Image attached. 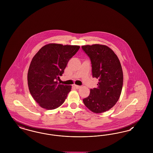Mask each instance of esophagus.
<instances>
[{
    "instance_id": "esophagus-1",
    "label": "esophagus",
    "mask_w": 153,
    "mask_h": 153,
    "mask_svg": "<svg viewBox=\"0 0 153 153\" xmlns=\"http://www.w3.org/2000/svg\"><path fill=\"white\" fill-rule=\"evenodd\" d=\"M73 87H74V88L75 89H80V88H81V86H79V85H73Z\"/></svg>"
}]
</instances>
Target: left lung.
I'll use <instances>...</instances> for the list:
<instances>
[{
	"instance_id": "8db88e82",
	"label": "left lung",
	"mask_w": 153,
	"mask_h": 153,
	"mask_svg": "<svg viewBox=\"0 0 153 153\" xmlns=\"http://www.w3.org/2000/svg\"><path fill=\"white\" fill-rule=\"evenodd\" d=\"M81 48L91 59L93 77L99 80L97 88L91 89L83 102L94 113L105 112L115 105L122 90L123 74L120 61L105 45L95 44Z\"/></svg>"
}]
</instances>
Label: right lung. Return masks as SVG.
I'll return each instance as SVG.
<instances>
[{
  "mask_svg": "<svg viewBox=\"0 0 153 153\" xmlns=\"http://www.w3.org/2000/svg\"><path fill=\"white\" fill-rule=\"evenodd\" d=\"M79 49L76 45L48 44L32 59L27 73L28 86L31 95L42 108L56 109L65 102L72 86L59 84L57 81Z\"/></svg>",
  "mask_w": 153,
  "mask_h": 153,
  "instance_id": "add662e5",
  "label": "right lung"
}]
</instances>
